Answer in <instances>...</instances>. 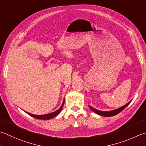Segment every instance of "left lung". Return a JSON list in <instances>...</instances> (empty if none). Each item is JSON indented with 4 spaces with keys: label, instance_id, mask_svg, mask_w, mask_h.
Listing matches in <instances>:
<instances>
[{
    "label": "left lung",
    "instance_id": "8db88e82",
    "mask_svg": "<svg viewBox=\"0 0 146 146\" xmlns=\"http://www.w3.org/2000/svg\"><path fill=\"white\" fill-rule=\"evenodd\" d=\"M131 101H130V102H128V103L127 104H125V106H122L121 108H118V109H116V110H112V111H99L98 110L95 109V108H92V106H89V108H90V110H92L93 112H94L96 114H98V115H101V116H115V115H116L117 114H118L119 113H120L121 111L123 110L125 108H126L127 106L129 104Z\"/></svg>",
    "mask_w": 146,
    "mask_h": 146
}]
</instances>
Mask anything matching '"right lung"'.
Masks as SVG:
<instances>
[{
  "mask_svg": "<svg viewBox=\"0 0 146 146\" xmlns=\"http://www.w3.org/2000/svg\"><path fill=\"white\" fill-rule=\"evenodd\" d=\"M64 99L63 101V102H62V104L61 105V106L59 108V109L58 110L56 111H54V112H52L51 113H49V114H47V115H33V114H31L30 113H28V112H25L27 113V114H28V115H30L31 116L33 117V118H35L36 119H51L54 118V117L56 116L57 115H58L59 113L61 112V111L62 110V108H63V106H64Z\"/></svg>",
  "mask_w": 146,
  "mask_h": 146,
  "instance_id": "right-lung-1",
  "label": "right lung"
}]
</instances>
